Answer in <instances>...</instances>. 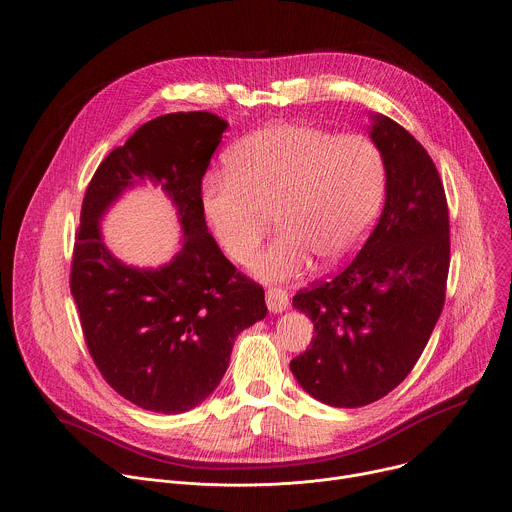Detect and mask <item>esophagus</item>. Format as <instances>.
I'll return each mask as SVG.
<instances>
[{
	"label": "esophagus",
	"instance_id": "esophagus-1",
	"mask_svg": "<svg viewBox=\"0 0 512 512\" xmlns=\"http://www.w3.org/2000/svg\"><path fill=\"white\" fill-rule=\"evenodd\" d=\"M265 300H267L269 312H273V314H280V312H284L288 308V292L282 290V288H277V286L267 288Z\"/></svg>",
	"mask_w": 512,
	"mask_h": 512
}]
</instances>
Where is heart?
<instances>
[{
	"label": "heart",
	"instance_id": "1",
	"mask_svg": "<svg viewBox=\"0 0 512 512\" xmlns=\"http://www.w3.org/2000/svg\"><path fill=\"white\" fill-rule=\"evenodd\" d=\"M226 171L204 183V214L222 249L247 263L277 210L282 232L259 255L263 280H292L316 257L349 259L374 226L384 194L380 149L361 134L312 124H271L232 147Z\"/></svg>",
	"mask_w": 512,
	"mask_h": 512
}]
</instances>
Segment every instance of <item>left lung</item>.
Returning a JSON list of instances; mask_svg holds the SVG:
<instances>
[{"instance_id":"obj_1","label":"left lung","mask_w":512,"mask_h":512,"mask_svg":"<svg viewBox=\"0 0 512 512\" xmlns=\"http://www.w3.org/2000/svg\"><path fill=\"white\" fill-rule=\"evenodd\" d=\"M369 136L386 165L382 216L343 271L292 300L314 324L292 374L337 408L376 402L410 374L443 310L449 273V212L433 159L388 116L371 114Z\"/></svg>"}]
</instances>
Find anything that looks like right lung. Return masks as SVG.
<instances>
[{
	"instance_id": "right-lung-1",
	"label": "right lung",
	"mask_w": 512,
	"mask_h": 512,
	"mask_svg": "<svg viewBox=\"0 0 512 512\" xmlns=\"http://www.w3.org/2000/svg\"><path fill=\"white\" fill-rule=\"evenodd\" d=\"M228 122L175 112L138 128L91 177L81 206L71 294L104 380L145 410L179 414L220 384L241 331L265 318V292L237 271L208 232L202 177ZM159 184L184 232L157 270L122 264L103 245L99 220L134 182Z\"/></svg>"
}]
</instances>
